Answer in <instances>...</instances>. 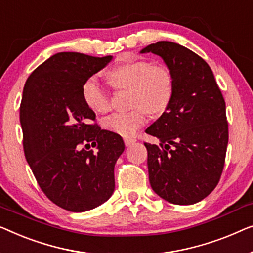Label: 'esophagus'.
I'll return each mask as SVG.
<instances>
[{"label": "esophagus", "instance_id": "1", "mask_svg": "<svg viewBox=\"0 0 253 253\" xmlns=\"http://www.w3.org/2000/svg\"><path fill=\"white\" fill-rule=\"evenodd\" d=\"M124 142H125L126 147H129V145L135 143L136 140H135V138H130V137H125V138H124Z\"/></svg>", "mask_w": 253, "mask_h": 253}]
</instances>
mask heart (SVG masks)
<instances>
[{"label": "heart", "instance_id": "obj_1", "mask_svg": "<svg viewBox=\"0 0 253 253\" xmlns=\"http://www.w3.org/2000/svg\"><path fill=\"white\" fill-rule=\"evenodd\" d=\"M110 79L118 88L131 89L129 111L116 112L103 120L106 129L122 136H133L148 119V110L162 112L173 96L174 81L166 66L154 65L144 59L130 58L116 66L110 72ZM83 97L86 104L96 112H105L110 108L108 90L98 78L91 76L84 81Z\"/></svg>", "mask_w": 253, "mask_h": 253}]
</instances>
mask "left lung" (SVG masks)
<instances>
[{
	"label": "left lung",
	"mask_w": 253,
	"mask_h": 253,
	"mask_svg": "<svg viewBox=\"0 0 253 253\" xmlns=\"http://www.w3.org/2000/svg\"><path fill=\"white\" fill-rule=\"evenodd\" d=\"M140 52L162 57L174 81L165 112L145 129L159 140L144 143L151 188L172 204H195L212 193L225 165V99L211 67L183 45L159 41Z\"/></svg>",
	"instance_id": "left-lung-1"
}]
</instances>
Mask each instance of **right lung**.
I'll use <instances>...</instances> for the list:
<instances>
[{
  "instance_id": "1",
  "label": "right lung",
  "mask_w": 253,
  "mask_h": 253,
  "mask_svg": "<svg viewBox=\"0 0 253 253\" xmlns=\"http://www.w3.org/2000/svg\"><path fill=\"white\" fill-rule=\"evenodd\" d=\"M112 60L57 52L26 80L20 125L26 161L52 203L70 212L97 208L115 190V165L125 150L120 135L101 129L83 97V86ZM96 151L81 149V144Z\"/></svg>"
}]
</instances>
